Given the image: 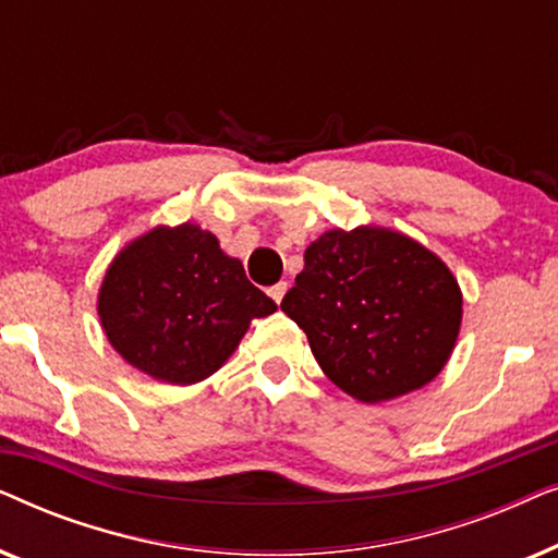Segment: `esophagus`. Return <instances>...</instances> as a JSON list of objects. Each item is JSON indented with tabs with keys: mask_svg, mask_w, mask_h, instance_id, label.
Instances as JSON below:
<instances>
[{
	"mask_svg": "<svg viewBox=\"0 0 558 558\" xmlns=\"http://www.w3.org/2000/svg\"><path fill=\"white\" fill-rule=\"evenodd\" d=\"M284 294H287V281H279V284H274L271 289H269V296L277 304H281V300H284Z\"/></svg>",
	"mask_w": 558,
	"mask_h": 558,
	"instance_id": "esophagus-1",
	"label": "esophagus"
}]
</instances>
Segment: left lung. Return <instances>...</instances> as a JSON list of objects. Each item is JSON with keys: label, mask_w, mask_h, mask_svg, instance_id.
<instances>
[{"label": "left lung", "mask_w": 558, "mask_h": 558, "mask_svg": "<svg viewBox=\"0 0 558 558\" xmlns=\"http://www.w3.org/2000/svg\"><path fill=\"white\" fill-rule=\"evenodd\" d=\"M281 310L335 386L363 403L432 384L462 327V289L437 254L380 226L332 228L304 251Z\"/></svg>", "instance_id": "8db88e82"}]
</instances>
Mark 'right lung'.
Returning a JSON list of instances; mask_svg holds the SVG:
<instances>
[{
    "label": "right lung",
    "mask_w": 558,
    "mask_h": 558,
    "mask_svg": "<svg viewBox=\"0 0 558 558\" xmlns=\"http://www.w3.org/2000/svg\"><path fill=\"white\" fill-rule=\"evenodd\" d=\"M96 310L111 348L132 368L190 386L213 376L251 319L277 304L251 284L216 233L187 220L129 241L104 274Z\"/></svg>",
    "instance_id": "obj_1"
}]
</instances>
